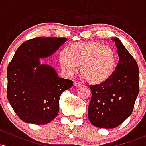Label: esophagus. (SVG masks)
<instances>
[{"mask_svg":"<svg viewBox=\"0 0 146 146\" xmlns=\"http://www.w3.org/2000/svg\"><path fill=\"white\" fill-rule=\"evenodd\" d=\"M82 84H81V82H77V81H75L74 82V86L75 87H79V86H80Z\"/></svg>","mask_w":146,"mask_h":146,"instance_id":"obj_1","label":"esophagus"}]
</instances>
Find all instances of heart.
Here are the masks:
<instances>
[{"instance_id": "heart-1", "label": "heart", "mask_w": 146, "mask_h": 146, "mask_svg": "<svg viewBox=\"0 0 146 146\" xmlns=\"http://www.w3.org/2000/svg\"><path fill=\"white\" fill-rule=\"evenodd\" d=\"M115 62L114 50L97 42H76L59 55V64L66 74L70 76L80 66L81 76L90 85H100L109 79Z\"/></svg>"}]
</instances>
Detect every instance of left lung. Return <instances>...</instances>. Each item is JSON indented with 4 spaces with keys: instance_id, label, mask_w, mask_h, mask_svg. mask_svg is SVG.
<instances>
[{
    "instance_id": "left-lung-1",
    "label": "left lung",
    "mask_w": 146,
    "mask_h": 146,
    "mask_svg": "<svg viewBox=\"0 0 146 146\" xmlns=\"http://www.w3.org/2000/svg\"><path fill=\"white\" fill-rule=\"evenodd\" d=\"M117 47L119 61L109 79L91 85L92 99L88 117L94 126L111 129L120 125L131 115L139 94V66L134 58L117 38H112Z\"/></svg>"
}]
</instances>
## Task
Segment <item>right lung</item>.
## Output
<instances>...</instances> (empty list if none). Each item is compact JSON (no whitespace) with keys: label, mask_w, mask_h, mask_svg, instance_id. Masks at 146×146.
I'll return each mask as SVG.
<instances>
[{"label":"right lung","mask_w":146,"mask_h":146,"mask_svg":"<svg viewBox=\"0 0 146 146\" xmlns=\"http://www.w3.org/2000/svg\"><path fill=\"white\" fill-rule=\"evenodd\" d=\"M66 40L52 37L29 40L19 46L9 64L7 99L24 122L45 125L57 116L61 94L73 82L59 78L52 67L40 65L39 60L51 56Z\"/></svg>","instance_id":"right-lung-1"}]
</instances>
